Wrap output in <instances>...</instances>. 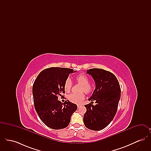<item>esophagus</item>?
<instances>
[{
	"label": "esophagus",
	"instance_id": "34e87169",
	"mask_svg": "<svg viewBox=\"0 0 151 151\" xmlns=\"http://www.w3.org/2000/svg\"><path fill=\"white\" fill-rule=\"evenodd\" d=\"M80 105H78V108H80Z\"/></svg>",
	"mask_w": 151,
	"mask_h": 151
}]
</instances>
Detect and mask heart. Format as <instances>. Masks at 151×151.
I'll list each match as a JSON object with an SVG mask.
<instances>
[{
  "mask_svg": "<svg viewBox=\"0 0 151 151\" xmlns=\"http://www.w3.org/2000/svg\"><path fill=\"white\" fill-rule=\"evenodd\" d=\"M76 80L80 84L82 85L81 87V91H84L86 93H89L92 91L93 86L89 84V81L88 77L84 74H79L76 77ZM72 86V80L70 78H67L65 81V90L66 92H69ZM68 100L75 104H79L81 101L84 99V94L83 93H80L70 94L68 97Z\"/></svg>",
  "mask_w": 151,
  "mask_h": 151,
  "instance_id": "obj_1",
  "label": "heart"
}]
</instances>
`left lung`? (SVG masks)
<instances>
[{"mask_svg": "<svg viewBox=\"0 0 151 151\" xmlns=\"http://www.w3.org/2000/svg\"><path fill=\"white\" fill-rule=\"evenodd\" d=\"M95 81V89L88 99L91 103L85 105L86 113L83 122L88 129L99 131L107 127L112 121L117 111L121 98V88L115 75L101 68H92L86 71Z\"/></svg>", "mask_w": 151, "mask_h": 151, "instance_id": "8db88e82", "label": "left lung"}]
</instances>
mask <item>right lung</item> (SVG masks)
<instances>
[{"instance_id": "add662e5", "label": "right lung", "mask_w": 151, "mask_h": 151, "mask_svg": "<svg viewBox=\"0 0 151 151\" xmlns=\"http://www.w3.org/2000/svg\"><path fill=\"white\" fill-rule=\"evenodd\" d=\"M73 70L51 67L43 70L37 77L32 88L35 108L41 120L52 129L67 127L72 114L77 110L76 104L66 100H58V96L65 93V81Z\"/></svg>"}]
</instances>
